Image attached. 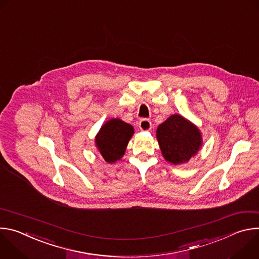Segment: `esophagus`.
I'll list each match as a JSON object with an SVG mask.
<instances>
[{
  "mask_svg": "<svg viewBox=\"0 0 259 259\" xmlns=\"http://www.w3.org/2000/svg\"><path fill=\"white\" fill-rule=\"evenodd\" d=\"M138 127L142 131H150L152 129V122L147 119H142L139 121Z\"/></svg>",
  "mask_w": 259,
  "mask_h": 259,
  "instance_id": "34e87169",
  "label": "esophagus"
}]
</instances>
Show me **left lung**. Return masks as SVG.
I'll return each instance as SVG.
<instances>
[{
    "label": "left lung",
    "instance_id": "obj_1",
    "mask_svg": "<svg viewBox=\"0 0 259 259\" xmlns=\"http://www.w3.org/2000/svg\"><path fill=\"white\" fill-rule=\"evenodd\" d=\"M157 138L163 157L174 165L188 162L202 145L200 130L180 115H172L162 123Z\"/></svg>",
    "mask_w": 259,
    "mask_h": 259
}]
</instances>
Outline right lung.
<instances>
[{"instance_id":"add662e5","label":"right lung","mask_w":259,"mask_h":259,"mask_svg":"<svg viewBox=\"0 0 259 259\" xmlns=\"http://www.w3.org/2000/svg\"><path fill=\"white\" fill-rule=\"evenodd\" d=\"M133 133V127L120 119L107 121L95 137L96 147L104 161L115 163L120 160Z\"/></svg>"}]
</instances>
